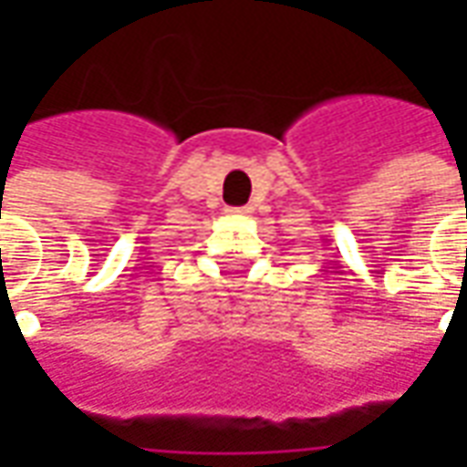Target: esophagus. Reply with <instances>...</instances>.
Returning <instances> with one entry per match:
<instances>
[{
  "mask_svg": "<svg viewBox=\"0 0 467 467\" xmlns=\"http://www.w3.org/2000/svg\"><path fill=\"white\" fill-rule=\"evenodd\" d=\"M230 213H237V214H244V210H230Z\"/></svg>",
  "mask_w": 467,
  "mask_h": 467,
  "instance_id": "obj_1",
  "label": "esophagus"
}]
</instances>
